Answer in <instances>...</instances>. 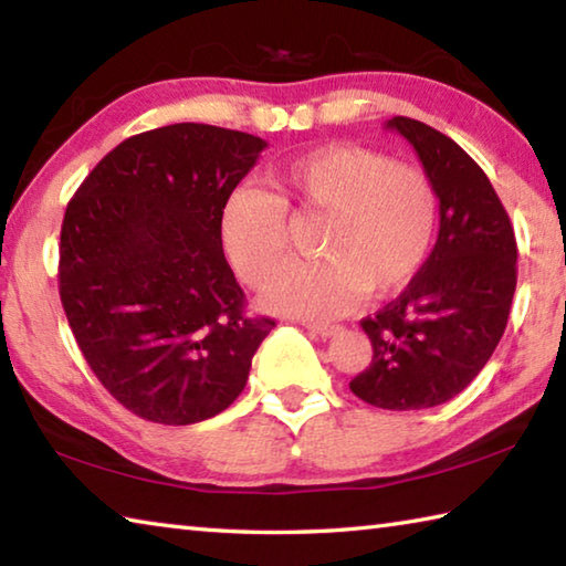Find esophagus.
I'll return each mask as SVG.
<instances>
[{"label": "esophagus", "instance_id": "obj_1", "mask_svg": "<svg viewBox=\"0 0 566 566\" xmlns=\"http://www.w3.org/2000/svg\"><path fill=\"white\" fill-rule=\"evenodd\" d=\"M306 329H310L312 334H317V337H334V334L342 332L339 324H319V322L306 324Z\"/></svg>", "mask_w": 566, "mask_h": 566}]
</instances>
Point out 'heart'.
Listing matches in <instances>:
<instances>
[{
    "label": "heart",
    "instance_id": "heart-1",
    "mask_svg": "<svg viewBox=\"0 0 566 566\" xmlns=\"http://www.w3.org/2000/svg\"><path fill=\"white\" fill-rule=\"evenodd\" d=\"M274 195L237 185L219 212L227 260L249 286L264 290L291 255L295 213L324 216L319 261L295 268L266 292L272 310L304 319L349 312L364 294L385 296L419 274L432 252L439 197L421 167L391 161L377 149L327 145L272 171Z\"/></svg>",
    "mask_w": 566,
    "mask_h": 566
}]
</instances>
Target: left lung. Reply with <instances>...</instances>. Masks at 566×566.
<instances>
[{
  "instance_id": "obj_1",
  "label": "left lung",
  "mask_w": 566,
  "mask_h": 566,
  "mask_svg": "<svg viewBox=\"0 0 566 566\" xmlns=\"http://www.w3.org/2000/svg\"><path fill=\"white\" fill-rule=\"evenodd\" d=\"M387 129L415 147L434 181L439 234L407 290L361 319L375 354L349 389L407 411L444 405L490 361L516 290V239L492 181L454 139L409 117H391Z\"/></svg>"
}]
</instances>
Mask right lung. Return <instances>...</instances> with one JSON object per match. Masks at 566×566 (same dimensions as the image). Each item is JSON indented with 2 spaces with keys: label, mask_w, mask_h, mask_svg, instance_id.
Wrapping results in <instances>:
<instances>
[{
  "label": "right lung",
  "mask_w": 566,
  "mask_h": 566,
  "mask_svg": "<svg viewBox=\"0 0 566 566\" xmlns=\"http://www.w3.org/2000/svg\"><path fill=\"white\" fill-rule=\"evenodd\" d=\"M266 142L181 122L114 147L66 205L60 296L104 389L157 424H195L242 395L274 319L247 317L219 212Z\"/></svg>",
  "instance_id": "1"
}]
</instances>
